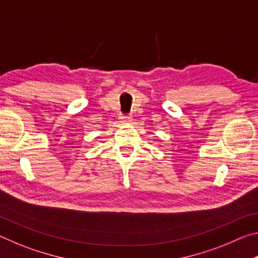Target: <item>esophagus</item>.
<instances>
[{"label":"esophagus","instance_id":"esophagus-1","mask_svg":"<svg viewBox=\"0 0 258 258\" xmlns=\"http://www.w3.org/2000/svg\"><path fill=\"white\" fill-rule=\"evenodd\" d=\"M119 119H120L121 123L128 124V123H131V121H132V117H131V116H120Z\"/></svg>","mask_w":258,"mask_h":258}]
</instances>
